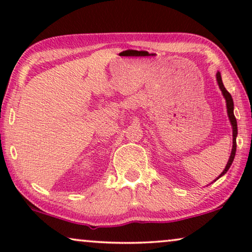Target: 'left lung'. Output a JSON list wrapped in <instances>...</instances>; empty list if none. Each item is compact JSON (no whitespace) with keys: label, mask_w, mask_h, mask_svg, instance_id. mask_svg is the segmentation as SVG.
Segmentation results:
<instances>
[{"label":"left lung","mask_w":252,"mask_h":252,"mask_svg":"<svg viewBox=\"0 0 252 252\" xmlns=\"http://www.w3.org/2000/svg\"><path fill=\"white\" fill-rule=\"evenodd\" d=\"M216 78H217V82H218V86H219L220 91H221L223 97H225V99H226L227 115H228L230 125H232V128H233V147H232V153H230L229 159H228V161H227L226 167L223 168V171L221 172V174H220L219 177L216 179V180H218L219 178H221L223 174L227 173V171L229 170L230 165H232V163H233L234 157H235V153H236V136H237V123H236L235 116H234V102H233L232 95H230L229 93L227 92V89L225 88V86H223L222 80H221V74H220V72H217Z\"/></svg>","instance_id":"1"}]
</instances>
